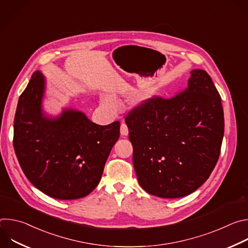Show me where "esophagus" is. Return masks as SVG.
Here are the masks:
<instances>
[{
	"instance_id": "esophagus-1",
	"label": "esophagus",
	"mask_w": 248,
	"mask_h": 248,
	"mask_svg": "<svg viewBox=\"0 0 248 248\" xmlns=\"http://www.w3.org/2000/svg\"><path fill=\"white\" fill-rule=\"evenodd\" d=\"M121 134L123 136H126L128 134V127L125 124H121Z\"/></svg>"
}]
</instances>
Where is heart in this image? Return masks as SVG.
<instances>
[{"label": "heart", "instance_id": "heart-1", "mask_svg": "<svg viewBox=\"0 0 248 248\" xmlns=\"http://www.w3.org/2000/svg\"><path fill=\"white\" fill-rule=\"evenodd\" d=\"M150 93H151V92H150Z\"/></svg>", "mask_w": 248, "mask_h": 248}]
</instances>
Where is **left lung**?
<instances>
[{"mask_svg": "<svg viewBox=\"0 0 248 248\" xmlns=\"http://www.w3.org/2000/svg\"><path fill=\"white\" fill-rule=\"evenodd\" d=\"M190 75L180 93L148 99L125 117L138 183L162 198L195 191L221 152L225 123L220 94L205 70Z\"/></svg>", "mask_w": 248, "mask_h": 248, "instance_id": "8db88e82", "label": "left lung"}]
</instances>
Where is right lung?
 Returning <instances> with one entry per match:
<instances>
[{
  "label": "right lung",
  "mask_w": 248,
  "mask_h": 248,
  "mask_svg": "<svg viewBox=\"0 0 248 248\" xmlns=\"http://www.w3.org/2000/svg\"><path fill=\"white\" fill-rule=\"evenodd\" d=\"M45 78L35 72L19 96L14 147L28 181L61 200L88 195L99 184L110 152L120 137V122L99 125L82 112L65 109L60 117L44 114Z\"/></svg>",
  "instance_id": "add662e5"
}]
</instances>
